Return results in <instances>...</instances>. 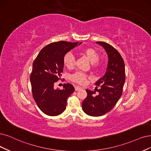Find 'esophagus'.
Segmentation results:
<instances>
[{
    "label": "esophagus",
    "instance_id": "obj_1",
    "mask_svg": "<svg viewBox=\"0 0 151 151\" xmlns=\"http://www.w3.org/2000/svg\"><path fill=\"white\" fill-rule=\"evenodd\" d=\"M75 91H80L81 90L82 88H81L80 86H75Z\"/></svg>",
    "mask_w": 151,
    "mask_h": 151
}]
</instances>
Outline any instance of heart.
<instances>
[{"mask_svg": "<svg viewBox=\"0 0 151 151\" xmlns=\"http://www.w3.org/2000/svg\"><path fill=\"white\" fill-rule=\"evenodd\" d=\"M81 53L88 58V60L92 63L94 68H99L101 66L98 62L99 59V54L95 49L93 48H86L82 50ZM75 57L71 53H67L63 57V64L68 68H72L75 65ZM88 76L83 73L77 71L71 76V80L73 82L79 85H84L87 80Z\"/></svg>", "mask_w": 151, "mask_h": 151, "instance_id": "obj_1", "label": "heart"}]
</instances>
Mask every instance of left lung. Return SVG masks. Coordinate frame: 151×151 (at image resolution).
Returning a JSON list of instances; mask_svg holds the SVG:
<instances>
[{
    "mask_svg": "<svg viewBox=\"0 0 151 151\" xmlns=\"http://www.w3.org/2000/svg\"><path fill=\"white\" fill-rule=\"evenodd\" d=\"M106 50L108 57L106 71L103 76L95 83L101 86L98 90L99 94L94 96L96 92L86 90L87 97L82 103L84 112L91 116H101L112 109L118 101L122 93L126 76L124 60L120 53L109 44L96 42Z\"/></svg>",
    "mask_w": 151,
    "mask_h": 151,
    "instance_id": "1",
    "label": "left lung"
}]
</instances>
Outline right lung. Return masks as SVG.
Segmentation results:
<instances>
[{"label": "right lung", "instance_id": "right-lung-1", "mask_svg": "<svg viewBox=\"0 0 151 151\" xmlns=\"http://www.w3.org/2000/svg\"><path fill=\"white\" fill-rule=\"evenodd\" d=\"M78 43L66 41L50 43L40 50L33 61L30 78L33 98L47 115L54 116L62 113L66 109L67 99L75 91L70 83L64 84L63 90H55L54 83L60 79L63 72L65 55Z\"/></svg>", "mask_w": 151, "mask_h": 151}]
</instances>
